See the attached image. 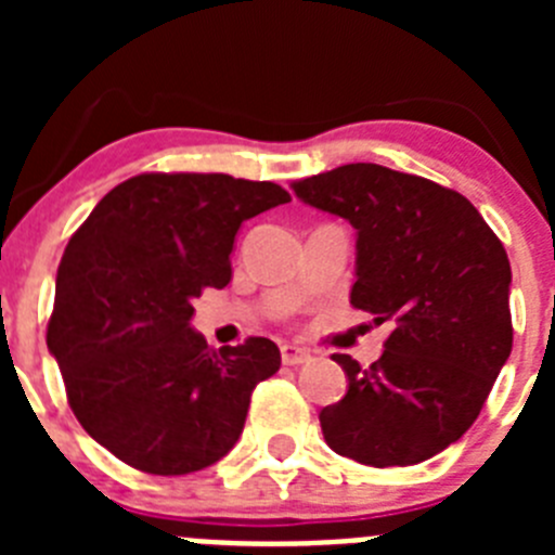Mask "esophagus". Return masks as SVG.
I'll return each instance as SVG.
<instances>
[{"instance_id": "1", "label": "esophagus", "mask_w": 555, "mask_h": 555, "mask_svg": "<svg viewBox=\"0 0 555 555\" xmlns=\"http://www.w3.org/2000/svg\"><path fill=\"white\" fill-rule=\"evenodd\" d=\"M281 358H283V364L297 366V364H308V361H311V352H308L306 347L283 345V347H281Z\"/></svg>"}]
</instances>
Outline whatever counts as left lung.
Here are the masks:
<instances>
[{
	"label": "left lung",
	"mask_w": 555,
	"mask_h": 555,
	"mask_svg": "<svg viewBox=\"0 0 555 555\" xmlns=\"http://www.w3.org/2000/svg\"><path fill=\"white\" fill-rule=\"evenodd\" d=\"M292 189L356 228L350 302L391 325L366 370L333 356L347 395L320 411L325 442L370 467L442 453L478 420L512 356L506 249L467 197L405 171L347 164Z\"/></svg>",
	"instance_id": "8db88e82"
}]
</instances>
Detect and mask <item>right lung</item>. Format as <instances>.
<instances>
[{"instance_id":"add662e5","label":"right lung","mask_w":555,"mask_h":555,"mask_svg":"<svg viewBox=\"0 0 555 555\" xmlns=\"http://www.w3.org/2000/svg\"><path fill=\"white\" fill-rule=\"evenodd\" d=\"M288 199L267 180L155 171L107 191L72 235L47 347L75 416L116 459L189 475L238 442L281 350L263 336L214 350L191 327L194 300L230 283L242 222Z\"/></svg>"}]
</instances>
